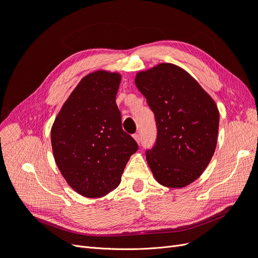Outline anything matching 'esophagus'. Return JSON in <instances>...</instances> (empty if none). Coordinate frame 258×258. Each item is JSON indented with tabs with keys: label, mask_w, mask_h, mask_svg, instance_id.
<instances>
[{
	"label": "esophagus",
	"mask_w": 258,
	"mask_h": 258,
	"mask_svg": "<svg viewBox=\"0 0 258 258\" xmlns=\"http://www.w3.org/2000/svg\"><path fill=\"white\" fill-rule=\"evenodd\" d=\"M134 138H135V140L137 141V143L140 144V142H141V138H140V135H139V134H136V135L134 136Z\"/></svg>",
	"instance_id": "34e87169"
}]
</instances>
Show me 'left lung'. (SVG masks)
Listing matches in <instances>:
<instances>
[{
    "instance_id": "left-lung-1",
    "label": "left lung",
    "mask_w": 258,
    "mask_h": 258,
    "mask_svg": "<svg viewBox=\"0 0 258 258\" xmlns=\"http://www.w3.org/2000/svg\"><path fill=\"white\" fill-rule=\"evenodd\" d=\"M136 85L155 115L157 139L146 160L159 184L182 188L208 167L215 152L220 113L185 70L160 63L139 72Z\"/></svg>"
}]
</instances>
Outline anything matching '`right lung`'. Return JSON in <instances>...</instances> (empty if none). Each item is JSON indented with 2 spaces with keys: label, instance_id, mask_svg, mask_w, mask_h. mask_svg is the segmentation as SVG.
I'll return each instance as SVG.
<instances>
[{
  "label": "right lung",
  "instance_id": "right-lung-1",
  "mask_svg": "<svg viewBox=\"0 0 258 258\" xmlns=\"http://www.w3.org/2000/svg\"><path fill=\"white\" fill-rule=\"evenodd\" d=\"M120 81V74L103 70L83 77L51 127L57 167L84 197H103L115 189L130 156L138 151L135 139L121 127L116 104Z\"/></svg>",
  "mask_w": 258,
  "mask_h": 258
}]
</instances>
